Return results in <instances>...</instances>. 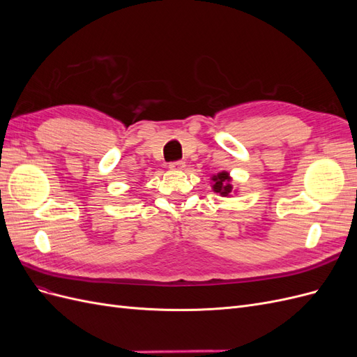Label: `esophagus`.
<instances>
[{
	"label": "esophagus",
	"instance_id": "obj_1",
	"mask_svg": "<svg viewBox=\"0 0 357 357\" xmlns=\"http://www.w3.org/2000/svg\"><path fill=\"white\" fill-rule=\"evenodd\" d=\"M185 167H186V165H185V162H183V160L171 162V164H169V168H171V169H176V171H180V169H183Z\"/></svg>",
	"mask_w": 357,
	"mask_h": 357
}]
</instances>
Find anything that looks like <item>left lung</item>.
<instances>
[{"label":"left lung","instance_id":"left-lung-1","mask_svg":"<svg viewBox=\"0 0 357 357\" xmlns=\"http://www.w3.org/2000/svg\"><path fill=\"white\" fill-rule=\"evenodd\" d=\"M211 180V189L214 193H219L220 197L229 198L234 193H236V189L232 186V177L228 171H220L218 174H213Z\"/></svg>","mask_w":357,"mask_h":357}]
</instances>
